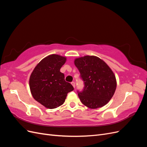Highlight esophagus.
<instances>
[{
    "label": "esophagus",
    "instance_id": "1",
    "mask_svg": "<svg viewBox=\"0 0 147 147\" xmlns=\"http://www.w3.org/2000/svg\"><path fill=\"white\" fill-rule=\"evenodd\" d=\"M71 84H72V86H74V88H75V83L74 82H72V83H71Z\"/></svg>",
    "mask_w": 147,
    "mask_h": 147
}]
</instances>
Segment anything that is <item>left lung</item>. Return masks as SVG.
Returning <instances> with one entry per match:
<instances>
[{
  "label": "left lung",
  "instance_id": "left-lung-1",
  "mask_svg": "<svg viewBox=\"0 0 147 147\" xmlns=\"http://www.w3.org/2000/svg\"><path fill=\"white\" fill-rule=\"evenodd\" d=\"M74 63L84 82L83 90H77L82 104L90 109L107 104L117 88L116 78L108 65L94 56L80 57Z\"/></svg>",
  "mask_w": 147,
  "mask_h": 147
}]
</instances>
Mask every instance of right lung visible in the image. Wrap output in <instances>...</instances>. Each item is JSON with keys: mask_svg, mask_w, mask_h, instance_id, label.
I'll list each match as a JSON object with an SVG mask.
<instances>
[{"mask_svg": "<svg viewBox=\"0 0 147 147\" xmlns=\"http://www.w3.org/2000/svg\"><path fill=\"white\" fill-rule=\"evenodd\" d=\"M66 61L65 57L51 55L43 59L30 75L29 86L35 100L48 109L63 105L67 93L74 90L70 83L65 81L60 69Z\"/></svg>", "mask_w": 147, "mask_h": 147, "instance_id": "1", "label": "right lung"}]
</instances>
